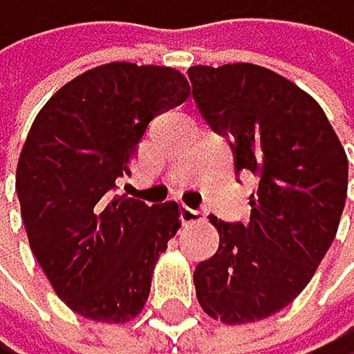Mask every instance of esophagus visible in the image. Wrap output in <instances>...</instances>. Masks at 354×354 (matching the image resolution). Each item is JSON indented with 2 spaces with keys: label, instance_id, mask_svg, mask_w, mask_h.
Segmentation results:
<instances>
[{
  "label": "esophagus",
  "instance_id": "34e87169",
  "mask_svg": "<svg viewBox=\"0 0 354 354\" xmlns=\"http://www.w3.org/2000/svg\"><path fill=\"white\" fill-rule=\"evenodd\" d=\"M197 220H201V211L199 208H192V206H180V223L183 225H189V223H197Z\"/></svg>",
  "mask_w": 354,
  "mask_h": 354
}]
</instances>
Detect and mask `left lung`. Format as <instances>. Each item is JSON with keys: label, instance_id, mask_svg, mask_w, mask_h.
<instances>
[{"label": "left lung", "instance_id": "8db88e82", "mask_svg": "<svg viewBox=\"0 0 354 354\" xmlns=\"http://www.w3.org/2000/svg\"><path fill=\"white\" fill-rule=\"evenodd\" d=\"M192 99L230 141L234 174H252L248 223H225L194 269L201 308L227 324L278 313L308 285L339 230L348 157L306 92L257 64L192 66Z\"/></svg>", "mask_w": 354, "mask_h": 354}]
</instances>
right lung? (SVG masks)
I'll list each match as a JSON object with an SVG mask.
<instances>
[{
    "mask_svg": "<svg viewBox=\"0 0 354 354\" xmlns=\"http://www.w3.org/2000/svg\"><path fill=\"white\" fill-rule=\"evenodd\" d=\"M169 66L113 62L50 97L22 146L15 192L32 252L78 315L127 322L150 295L160 252L180 227L178 204L115 194L155 115L185 102Z\"/></svg>",
    "mask_w": 354,
    "mask_h": 354,
    "instance_id": "obj_1",
    "label": "right lung"
}]
</instances>
